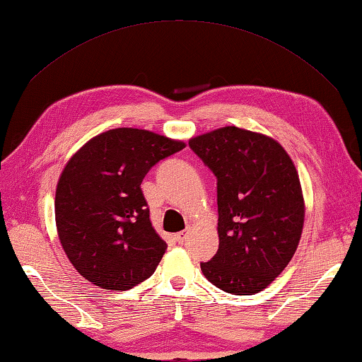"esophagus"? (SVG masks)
<instances>
[{"mask_svg":"<svg viewBox=\"0 0 362 362\" xmlns=\"http://www.w3.org/2000/svg\"><path fill=\"white\" fill-rule=\"evenodd\" d=\"M188 235H190V230H188V228H187V230H182V232H179V233H175L174 238H175L177 243H182L183 240H187Z\"/></svg>","mask_w":362,"mask_h":362,"instance_id":"obj_1","label":"esophagus"}]
</instances>
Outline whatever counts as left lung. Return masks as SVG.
I'll return each mask as SVG.
<instances>
[{"mask_svg": "<svg viewBox=\"0 0 362 362\" xmlns=\"http://www.w3.org/2000/svg\"><path fill=\"white\" fill-rule=\"evenodd\" d=\"M188 145L217 177L219 250L202 262L204 277L227 293H259L301 238L305 199L293 160L271 136L233 125Z\"/></svg>", "mask_w": 362, "mask_h": 362, "instance_id": "8db88e82", "label": "left lung"}]
</instances>
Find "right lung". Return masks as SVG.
I'll list each match as a JSON object with an SVG mask.
<instances>
[{
	"label": "right lung",
	"instance_id": "add662e5",
	"mask_svg": "<svg viewBox=\"0 0 362 362\" xmlns=\"http://www.w3.org/2000/svg\"><path fill=\"white\" fill-rule=\"evenodd\" d=\"M185 148L150 130L112 129L69 159L56 187L57 237L77 272L100 288L130 290L153 275L168 245L151 226L141 182Z\"/></svg>",
	"mask_w": 362,
	"mask_h": 362
}]
</instances>
